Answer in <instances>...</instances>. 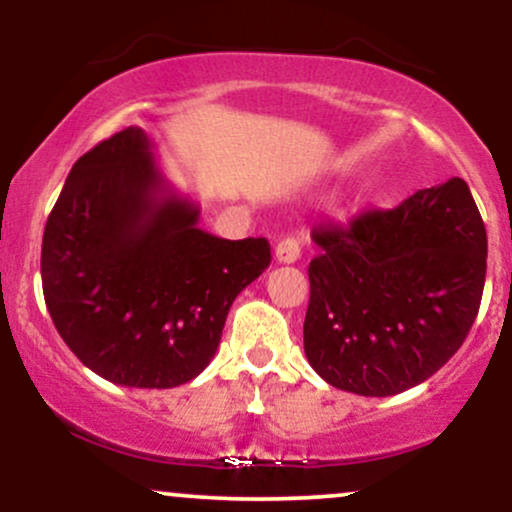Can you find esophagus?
<instances>
[{"instance_id":"obj_1","label":"esophagus","mask_w":512,"mask_h":512,"mask_svg":"<svg viewBox=\"0 0 512 512\" xmlns=\"http://www.w3.org/2000/svg\"><path fill=\"white\" fill-rule=\"evenodd\" d=\"M276 260H279L281 264H293L301 257V243H298L296 238H284L279 240V245H276L274 250Z\"/></svg>"}]
</instances>
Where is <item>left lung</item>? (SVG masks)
<instances>
[{
	"label": "left lung",
	"instance_id": "8db88e82",
	"mask_svg": "<svg viewBox=\"0 0 512 512\" xmlns=\"http://www.w3.org/2000/svg\"><path fill=\"white\" fill-rule=\"evenodd\" d=\"M310 238L303 346L332 387L390 397L455 356L479 313L486 228L462 178L373 209Z\"/></svg>",
	"mask_w": 512,
	"mask_h": 512
}]
</instances>
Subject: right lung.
Instances as JSON below:
<instances>
[{
    "mask_svg": "<svg viewBox=\"0 0 512 512\" xmlns=\"http://www.w3.org/2000/svg\"><path fill=\"white\" fill-rule=\"evenodd\" d=\"M142 127L74 163L45 223L43 293L74 356L125 387L190 383L214 358L233 301L272 262L264 238L202 231Z\"/></svg>",
    "mask_w": 512,
    "mask_h": 512,
    "instance_id": "obj_1",
    "label": "right lung"
}]
</instances>
